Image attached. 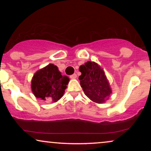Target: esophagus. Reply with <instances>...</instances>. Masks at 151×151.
I'll return each mask as SVG.
<instances>
[{"label": "esophagus", "instance_id": "34e87169", "mask_svg": "<svg viewBox=\"0 0 151 151\" xmlns=\"http://www.w3.org/2000/svg\"><path fill=\"white\" fill-rule=\"evenodd\" d=\"M70 78H71V79H76V78H77V75H76V73L73 74V75H71V76H70Z\"/></svg>", "mask_w": 151, "mask_h": 151}]
</instances>
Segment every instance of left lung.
<instances>
[{
    "label": "left lung",
    "instance_id": "8db88e82",
    "mask_svg": "<svg viewBox=\"0 0 151 151\" xmlns=\"http://www.w3.org/2000/svg\"><path fill=\"white\" fill-rule=\"evenodd\" d=\"M80 85L84 94L93 102L102 104L109 100L112 90L104 69L95 62L88 61L80 67Z\"/></svg>",
    "mask_w": 151,
    "mask_h": 151
}]
</instances>
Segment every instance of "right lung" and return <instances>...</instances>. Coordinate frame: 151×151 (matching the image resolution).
Wrapping results in <instances>:
<instances>
[{
	"mask_svg": "<svg viewBox=\"0 0 151 151\" xmlns=\"http://www.w3.org/2000/svg\"><path fill=\"white\" fill-rule=\"evenodd\" d=\"M69 82V78L62 76L57 66L49 64L34 73L31 88L36 98L56 102L63 96Z\"/></svg>",
	"mask_w": 151,
	"mask_h": 151,
	"instance_id": "obj_1",
	"label": "right lung"
}]
</instances>
